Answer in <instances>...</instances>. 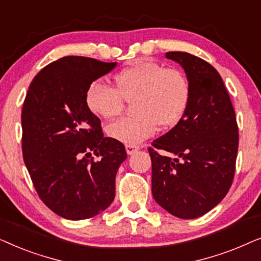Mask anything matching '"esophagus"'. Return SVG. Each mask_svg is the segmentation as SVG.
Instances as JSON below:
<instances>
[{
    "label": "esophagus",
    "instance_id": "34e87169",
    "mask_svg": "<svg viewBox=\"0 0 261 261\" xmlns=\"http://www.w3.org/2000/svg\"><path fill=\"white\" fill-rule=\"evenodd\" d=\"M139 149V146L138 145H132V144H127L126 145V151H127V154H133Z\"/></svg>",
    "mask_w": 261,
    "mask_h": 261
}]
</instances>
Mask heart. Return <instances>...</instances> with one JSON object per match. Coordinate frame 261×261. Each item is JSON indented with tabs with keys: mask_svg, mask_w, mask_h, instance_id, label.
Returning <instances> with one entry per match:
<instances>
[{
	"mask_svg": "<svg viewBox=\"0 0 261 261\" xmlns=\"http://www.w3.org/2000/svg\"><path fill=\"white\" fill-rule=\"evenodd\" d=\"M190 82L177 67H165L148 59H139L115 76V88L102 80L91 82L85 105L96 116L113 119L132 102L135 115L122 117L107 127L110 138L124 144H139L152 137L160 126H176L190 102Z\"/></svg>",
	"mask_w": 261,
	"mask_h": 261,
	"instance_id": "obj_1",
	"label": "heart"
}]
</instances>
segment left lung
Returning a JSON list of instances; mask_svg holds the SVG:
<instances>
[{"mask_svg": "<svg viewBox=\"0 0 261 261\" xmlns=\"http://www.w3.org/2000/svg\"><path fill=\"white\" fill-rule=\"evenodd\" d=\"M166 58L183 67L191 95L181 120L148 148L152 194L172 215L196 219L219 204L233 183L239 147L237 116L215 67L187 52H167Z\"/></svg>", "mask_w": 261, "mask_h": 261, "instance_id": "left-lung-1", "label": "left lung"}]
</instances>
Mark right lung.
Segmentation results:
<instances>
[{
	"instance_id": "right-lung-1",
	"label": "right lung",
	"mask_w": 261,
	"mask_h": 261,
	"mask_svg": "<svg viewBox=\"0 0 261 261\" xmlns=\"http://www.w3.org/2000/svg\"><path fill=\"white\" fill-rule=\"evenodd\" d=\"M116 63L69 56L45 66L23 102L22 154L39 197L67 220H85L115 197V177L127 158L122 142L105 138L85 105L91 82ZM94 151L100 159L89 160Z\"/></svg>"
}]
</instances>
